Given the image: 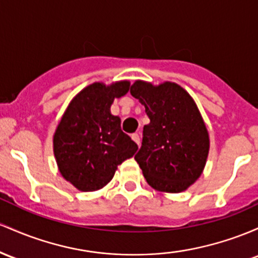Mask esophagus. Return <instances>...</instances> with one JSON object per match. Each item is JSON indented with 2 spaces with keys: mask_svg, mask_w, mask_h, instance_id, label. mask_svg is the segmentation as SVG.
Instances as JSON below:
<instances>
[{
  "mask_svg": "<svg viewBox=\"0 0 258 258\" xmlns=\"http://www.w3.org/2000/svg\"><path fill=\"white\" fill-rule=\"evenodd\" d=\"M132 139H133V140H134L135 143H137L138 145H140V137H139V134H137V133L132 135Z\"/></svg>",
  "mask_w": 258,
  "mask_h": 258,
  "instance_id": "1",
  "label": "esophagus"
}]
</instances>
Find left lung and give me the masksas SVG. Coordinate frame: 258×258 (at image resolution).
<instances>
[{
	"label": "left lung",
	"mask_w": 258,
	"mask_h": 258,
	"mask_svg": "<svg viewBox=\"0 0 258 258\" xmlns=\"http://www.w3.org/2000/svg\"><path fill=\"white\" fill-rule=\"evenodd\" d=\"M130 94L150 118L135 156L147 184L162 192L185 191L201 176L210 151V135L195 101L172 82L137 80Z\"/></svg>",
	"instance_id": "left-lung-1"
}]
</instances>
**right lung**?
Segmentation results:
<instances>
[{
    "mask_svg": "<svg viewBox=\"0 0 258 258\" xmlns=\"http://www.w3.org/2000/svg\"><path fill=\"white\" fill-rule=\"evenodd\" d=\"M120 80L106 85L92 83L69 102L53 134V153L59 173L80 191L106 186L138 145L121 132L120 118L111 113L114 98L129 91Z\"/></svg>",
    "mask_w": 258,
    "mask_h": 258,
    "instance_id": "1",
    "label": "right lung"
}]
</instances>
